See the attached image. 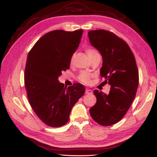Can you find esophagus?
Masks as SVG:
<instances>
[{"label": "esophagus", "mask_w": 157, "mask_h": 157, "mask_svg": "<svg viewBox=\"0 0 157 157\" xmlns=\"http://www.w3.org/2000/svg\"><path fill=\"white\" fill-rule=\"evenodd\" d=\"M86 94H92V90L90 89H86Z\"/></svg>", "instance_id": "1"}]
</instances>
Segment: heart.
<instances>
[{
  "label": "heart",
  "instance_id": "obj_1",
  "mask_svg": "<svg viewBox=\"0 0 157 157\" xmlns=\"http://www.w3.org/2000/svg\"><path fill=\"white\" fill-rule=\"evenodd\" d=\"M86 52L87 53V55H88L90 58H91L93 55H94L95 54H96V53H98L95 51V50L92 49V48L86 49ZM91 78H92V75L90 74L89 73L86 71H82L78 75L79 80L82 82V83H84L85 84H89L90 83Z\"/></svg>",
  "mask_w": 157,
  "mask_h": 157
}]
</instances>
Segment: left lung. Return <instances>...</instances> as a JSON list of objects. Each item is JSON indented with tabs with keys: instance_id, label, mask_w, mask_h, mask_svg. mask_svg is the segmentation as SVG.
Returning <instances> with one entry per match:
<instances>
[{
	"instance_id": "1",
	"label": "left lung",
	"mask_w": 157,
	"mask_h": 157,
	"mask_svg": "<svg viewBox=\"0 0 157 157\" xmlns=\"http://www.w3.org/2000/svg\"><path fill=\"white\" fill-rule=\"evenodd\" d=\"M88 34L90 44L102 55L103 82L111 85L108 94L94 91L96 103L90 109V114L99 125H112L125 116L134 101L138 86V69L129 46L114 33L97 29Z\"/></svg>"
}]
</instances>
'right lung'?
<instances>
[{
  "label": "right lung",
  "mask_w": 157,
  "mask_h": 157,
  "mask_svg": "<svg viewBox=\"0 0 157 157\" xmlns=\"http://www.w3.org/2000/svg\"><path fill=\"white\" fill-rule=\"evenodd\" d=\"M83 29L54 30L44 34L29 52L24 82L28 101L41 121L52 128L68 122L72 107L84 94L81 84L64 86L58 78L69 68Z\"/></svg>",
  "instance_id": "add662e5"
}]
</instances>
